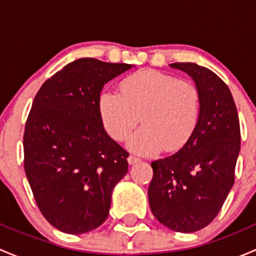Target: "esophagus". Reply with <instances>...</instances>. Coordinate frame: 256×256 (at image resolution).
Here are the masks:
<instances>
[{
    "mask_svg": "<svg viewBox=\"0 0 256 256\" xmlns=\"http://www.w3.org/2000/svg\"><path fill=\"white\" fill-rule=\"evenodd\" d=\"M128 164H136V162H138L140 161V158H138V156H135V154H130V156H128Z\"/></svg>",
    "mask_w": 256,
    "mask_h": 256,
    "instance_id": "34e87169",
    "label": "esophagus"
}]
</instances>
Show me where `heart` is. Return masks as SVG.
<instances>
[{"label": "heart", "instance_id": "1", "mask_svg": "<svg viewBox=\"0 0 256 256\" xmlns=\"http://www.w3.org/2000/svg\"><path fill=\"white\" fill-rule=\"evenodd\" d=\"M102 124L112 138L125 141L138 124L142 128L131 138V148L152 154L180 148L197 128L200 95L184 80L154 69H142L125 78L120 95L104 92L99 98Z\"/></svg>", "mask_w": 256, "mask_h": 256}]
</instances>
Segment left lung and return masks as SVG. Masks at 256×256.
<instances>
[{"instance_id": "1", "label": "left lung", "mask_w": 256, "mask_h": 256, "mask_svg": "<svg viewBox=\"0 0 256 256\" xmlns=\"http://www.w3.org/2000/svg\"><path fill=\"white\" fill-rule=\"evenodd\" d=\"M194 80L200 95L197 128L176 154L151 164L148 203L157 220L180 233L207 226L234 184L240 126L228 85L208 68L174 63Z\"/></svg>"}]
</instances>
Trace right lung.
I'll list each match as a JSON object with an SVG mask.
<instances>
[{
	"label": "right lung",
	"mask_w": 256,
	"mask_h": 256,
	"mask_svg": "<svg viewBox=\"0 0 256 256\" xmlns=\"http://www.w3.org/2000/svg\"><path fill=\"white\" fill-rule=\"evenodd\" d=\"M131 68L76 59L46 80L33 100L23 135L26 176L44 218L64 233L102 226L114 187L128 174V152L105 131L99 98L109 80Z\"/></svg>",
	"instance_id": "obj_1"
}]
</instances>
